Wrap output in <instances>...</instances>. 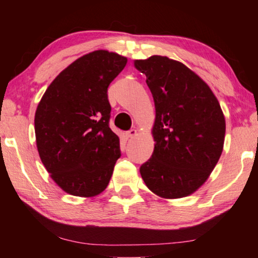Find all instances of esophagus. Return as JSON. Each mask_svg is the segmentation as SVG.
I'll list each match as a JSON object with an SVG mask.
<instances>
[{
    "instance_id": "esophagus-1",
    "label": "esophagus",
    "mask_w": 258,
    "mask_h": 258,
    "mask_svg": "<svg viewBox=\"0 0 258 258\" xmlns=\"http://www.w3.org/2000/svg\"><path fill=\"white\" fill-rule=\"evenodd\" d=\"M136 134H137V130L136 129H130L129 132L125 133V135H126V137H128V139H132V137L136 136Z\"/></svg>"
}]
</instances>
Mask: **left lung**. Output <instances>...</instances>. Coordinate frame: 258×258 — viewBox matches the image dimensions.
Masks as SVG:
<instances>
[{
  "instance_id": "1",
  "label": "left lung",
  "mask_w": 258,
  "mask_h": 258,
  "mask_svg": "<svg viewBox=\"0 0 258 258\" xmlns=\"http://www.w3.org/2000/svg\"><path fill=\"white\" fill-rule=\"evenodd\" d=\"M134 64L147 76L156 109L154 153L141 165V176L163 199L189 196L207 181L223 150L221 105L209 86L181 62L154 55Z\"/></svg>"
}]
</instances>
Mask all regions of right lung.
I'll return each instance as SVG.
<instances>
[{
    "instance_id": "right-lung-1",
    "label": "right lung",
    "mask_w": 258,
    "mask_h": 258,
    "mask_svg": "<svg viewBox=\"0 0 258 258\" xmlns=\"http://www.w3.org/2000/svg\"><path fill=\"white\" fill-rule=\"evenodd\" d=\"M126 64L116 52L96 50L77 58L52 81L35 112L42 163L59 188L93 197L107 188L119 139L109 128L108 87Z\"/></svg>"
}]
</instances>
